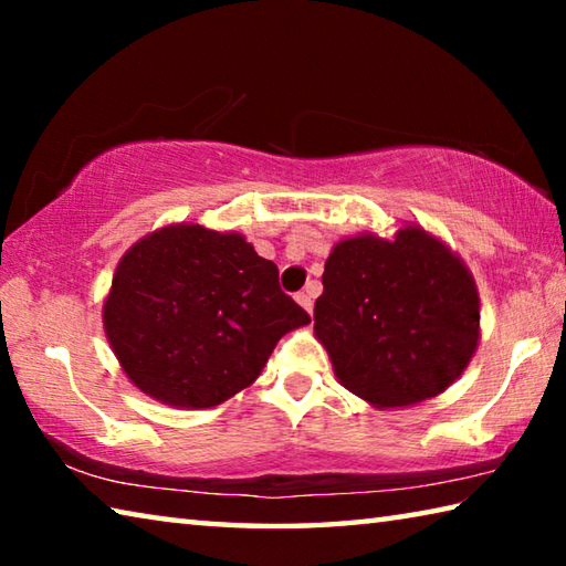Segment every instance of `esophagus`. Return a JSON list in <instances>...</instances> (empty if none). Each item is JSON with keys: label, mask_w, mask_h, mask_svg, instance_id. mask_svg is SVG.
I'll list each match as a JSON object with an SVG mask.
<instances>
[{"label": "esophagus", "mask_w": 566, "mask_h": 566, "mask_svg": "<svg viewBox=\"0 0 566 566\" xmlns=\"http://www.w3.org/2000/svg\"><path fill=\"white\" fill-rule=\"evenodd\" d=\"M296 304H300L302 306V310H306V312H312V294L310 292H300V294H296Z\"/></svg>", "instance_id": "esophagus-1"}]
</instances>
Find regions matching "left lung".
Here are the masks:
<instances>
[{
  "label": "left lung",
  "instance_id": "left-lung-1",
  "mask_svg": "<svg viewBox=\"0 0 566 566\" xmlns=\"http://www.w3.org/2000/svg\"><path fill=\"white\" fill-rule=\"evenodd\" d=\"M314 337L339 385L377 409L442 395L472 361L479 290L444 239L421 224L339 239L324 262Z\"/></svg>",
  "mask_w": 566,
  "mask_h": 566
}]
</instances>
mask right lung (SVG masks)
I'll return each mask as SVG.
<instances>
[{
    "mask_svg": "<svg viewBox=\"0 0 566 566\" xmlns=\"http://www.w3.org/2000/svg\"><path fill=\"white\" fill-rule=\"evenodd\" d=\"M276 264L242 232L171 222L137 239L102 302L127 379L177 409H209L254 385L286 332L310 324Z\"/></svg>",
    "mask_w": 566,
    "mask_h": 566,
    "instance_id": "obj_1",
    "label": "right lung"
}]
</instances>
